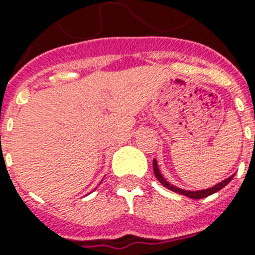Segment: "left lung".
I'll use <instances>...</instances> for the list:
<instances>
[{
	"label": "left lung",
	"instance_id": "left-lung-1",
	"mask_svg": "<svg viewBox=\"0 0 255 255\" xmlns=\"http://www.w3.org/2000/svg\"><path fill=\"white\" fill-rule=\"evenodd\" d=\"M153 172H155V176L156 178L159 180L161 184H163L165 188H168L169 190H173V192H176V193H180V194H184V196H186V197H190V198H194V200H200V198H204V197H208V196H210V194L216 193V192H218V190H221L222 188L225 185H228L230 181H232V178L234 177L233 176H230V177L225 178L224 181L218 182L217 185L212 186V188H209V189H205V190H196V192H193V190H184V189H180V188H176V186H173L172 184H169V182L165 180V178L163 177V174L160 173L159 168H157V163H156V160H153Z\"/></svg>",
	"mask_w": 255,
	"mask_h": 255
}]
</instances>
